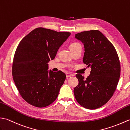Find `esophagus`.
<instances>
[{
  "mask_svg": "<svg viewBox=\"0 0 130 130\" xmlns=\"http://www.w3.org/2000/svg\"><path fill=\"white\" fill-rule=\"evenodd\" d=\"M71 76H72V74L70 73H66V77L67 78H69V77H71Z\"/></svg>",
  "mask_w": 130,
  "mask_h": 130,
  "instance_id": "esophagus-1",
  "label": "esophagus"
}]
</instances>
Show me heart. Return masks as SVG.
I'll return each mask as SVG.
<instances>
[{
    "mask_svg": "<svg viewBox=\"0 0 130 130\" xmlns=\"http://www.w3.org/2000/svg\"><path fill=\"white\" fill-rule=\"evenodd\" d=\"M79 46H80L79 43H76V42H74V43H71V44H70V50H72V49L76 48L77 47H79Z\"/></svg>",
    "mask_w": 130,
    "mask_h": 130,
    "instance_id": "b5f03b06",
    "label": "heart"
}]
</instances>
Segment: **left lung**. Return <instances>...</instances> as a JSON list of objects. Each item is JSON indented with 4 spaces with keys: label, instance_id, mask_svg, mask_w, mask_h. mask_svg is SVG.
Masks as SVG:
<instances>
[{
    "label": "left lung",
    "instance_id": "left-lung-1",
    "mask_svg": "<svg viewBox=\"0 0 130 130\" xmlns=\"http://www.w3.org/2000/svg\"><path fill=\"white\" fill-rule=\"evenodd\" d=\"M75 38L84 45L83 62L91 67L86 79L77 74L78 85L74 88L77 101L83 107L94 109L107 102L116 90L119 81L121 66L113 44L98 30L82 31Z\"/></svg>",
    "mask_w": 130,
    "mask_h": 130
}]
</instances>
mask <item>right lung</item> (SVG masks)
Listing matches in <instances>:
<instances>
[{"mask_svg":"<svg viewBox=\"0 0 130 130\" xmlns=\"http://www.w3.org/2000/svg\"><path fill=\"white\" fill-rule=\"evenodd\" d=\"M71 33L37 28L20 42L14 56L12 76L21 96L37 107L53 103L66 76L63 72L48 71V62Z\"/></svg>","mask_w":130,"mask_h":130,"instance_id":"obj_1","label":"right lung"}]
</instances>
